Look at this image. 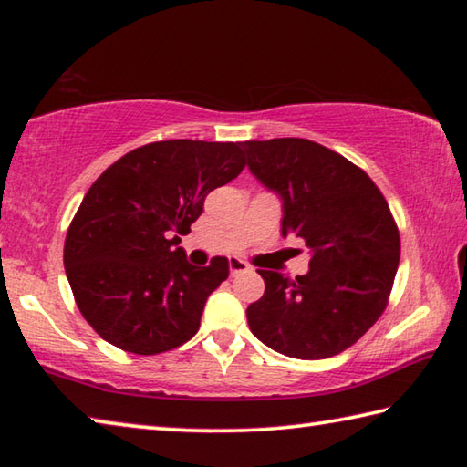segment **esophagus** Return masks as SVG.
I'll return each mask as SVG.
<instances>
[{
	"mask_svg": "<svg viewBox=\"0 0 467 467\" xmlns=\"http://www.w3.org/2000/svg\"><path fill=\"white\" fill-rule=\"evenodd\" d=\"M228 267H231V275H239L243 272H249V265L241 262L239 257H231L228 259Z\"/></svg>",
	"mask_w": 467,
	"mask_h": 467,
	"instance_id": "1",
	"label": "esophagus"
}]
</instances>
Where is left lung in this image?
Here are the masks:
<instances>
[{
  "label": "left lung",
  "mask_w": 467,
  "mask_h": 467,
  "mask_svg": "<svg viewBox=\"0 0 467 467\" xmlns=\"http://www.w3.org/2000/svg\"><path fill=\"white\" fill-rule=\"evenodd\" d=\"M249 171L282 200V236L311 251L296 280L257 270L264 296L247 306L253 336L284 357L344 352L387 306L400 264V233L365 171L303 138L243 141Z\"/></svg>",
  "instance_id": "1"
}]
</instances>
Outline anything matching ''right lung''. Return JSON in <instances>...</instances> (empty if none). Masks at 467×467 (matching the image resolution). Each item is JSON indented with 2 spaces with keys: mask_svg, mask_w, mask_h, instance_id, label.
<instances>
[{
  "mask_svg": "<svg viewBox=\"0 0 467 467\" xmlns=\"http://www.w3.org/2000/svg\"><path fill=\"white\" fill-rule=\"evenodd\" d=\"M241 141L167 140L131 150L94 181L67 228L63 265L84 319L125 352L161 354L200 329L228 259L187 262L181 236L212 189L244 169Z\"/></svg>",
  "mask_w": 467,
  "mask_h": 467,
  "instance_id": "1",
  "label": "right lung"
}]
</instances>
